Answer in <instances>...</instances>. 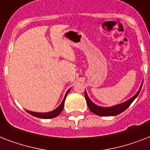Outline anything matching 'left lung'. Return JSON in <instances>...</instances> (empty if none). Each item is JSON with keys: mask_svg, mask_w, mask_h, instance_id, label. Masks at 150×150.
Segmentation results:
<instances>
[{"mask_svg": "<svg viewBox=\"0 0 150 150\" xmlns=\"http://www.w3.org/2000/svg\"><path fill=\"white\" fill-rule=\"evenodd\" d=\"M142 83H143V82H142ZM142 84L141 85V87H140L139 90L138 91L137 93L135 94L132 98H131L129 100L123 103H121V104L116 105V106H114V107H99V106H96V104H94L93 103L89 100V98L88 97V96H87V93L86 91H85V97H86L87 105H88L89 110H90L93 114H96V115H99V116H115V115H117V114H121V112L125 111V110L130 106L131 103L134 101V100H135V99L138 96V95L139 94L140 90L142 89Z\"/></svg>", "mask_w": 150, "mask_h": 150, "instance_id": "left-lung-1", "label": "left lung"}]
</instances>
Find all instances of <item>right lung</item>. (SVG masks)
<instances>
[{
	"mask_svg": "<svg viewBox=\"0 0 150 150\" xmlns=\"http://www.w3.org/2000/svg\"><path fill=\"white\" fill-rule=\"evenodd\" d=\"M70 91V89H68L67 93L65 94V96H64V98L63 101L61 103V105L59 106L57 109L54 110L53 111L48 112V113H36V112H32V111H29V110H26L29 114H30L33 116L36 117H39V118H43V119H49V118H54L55 117L58 116L59 114H61V111L63 110L64 108V100L66 99V96L68 95V93Z\"/></svg>",
	"mask_w": 150,
	"mask_h": 150,
	"instance_id": "add662e5",
	"label": "right lung"
}]
</instances>
